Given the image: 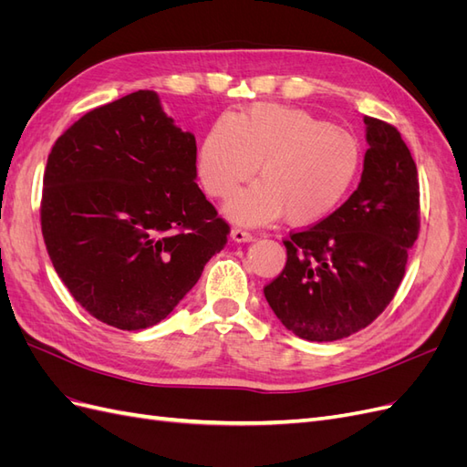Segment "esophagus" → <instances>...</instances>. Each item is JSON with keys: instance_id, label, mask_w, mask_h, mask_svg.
<instances>
[{"instance_id": "1", "label": "esophagus", "mask_w": 467, "mask_h": 467, "mask_svg": "<svg viewBox=\"0 0 467 467\" xmlns=\"http://www.w3.org/2000/svg\"><path fill=\"white\" fill-rule=\"evenodd\" d=\"M255 237L249 230L245 228H239V225H235V228H232V239L234 242H251V239Z\"/></svg>"}]
</instances>
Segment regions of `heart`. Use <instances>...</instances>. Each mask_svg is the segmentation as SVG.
I'll list each match as a JSON object with an SVG mask.
<instances>
[{
    "label": "heart",
    "instance_id": "b5f03b06",
    "mask_svg": "<svg viewBox=\"0 0 467 467\" xmlns=\"http://www.w3.org/2000/svg\"><path fill=\"white\" fill-rule=\"evenodd\" d=\"M257 165L263 179L234 196L230 214L242 222L285 214L292 225H307L327 218L347 199L362 151L348 130L314 112L257 103L214 122L201 148L199 173L208 194L225 199Z\"/></svg>",
    "mask_w": 467,
    "mask_h": 467
}]
</instances>
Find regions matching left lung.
<instances>
[{
  "mask_svg": "<svg viewBox=\"0 0 467 467\" xmlns=\"http://www.w3.org/2000/svg\"><path fill=\"white\" fill-rule=\"evenodd\" d=\"M368 150L358 189L333 214L282 244L286 265L263 288L286 329L337 341L384 312L398 292L420 228L419 175L395 126L364 117Z\"/></svg>",
  "mask_w": 467,
  "mask_h": 467,
  "instance_id": "1",
  "label": "left lung"
}]
</instances>
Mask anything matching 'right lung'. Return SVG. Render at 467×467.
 I'll list each match as a JSON object with an SVG mask.
<instances>
[{"label": "right lung", "instance_id": "add662e5", "mask_svg": "<svg viewBox=\"0 0 467 467\" xmlns=\"http://www.w3.org/2000/svg\"><path fill=\"white\" fill-rule=\"evenodd\" d=\"M196 179V142L142 89L89 110L56 140L40 225L56 273L95 319L151 327L228 244Z\"/></svg>", "mask_w": 467, "mask_h": 467}]
</instances>
